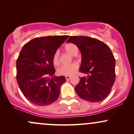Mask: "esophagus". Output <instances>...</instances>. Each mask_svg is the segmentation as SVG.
I'll return each mask as SVG.
<instances>
[{
  "instance_id": "1",
  "label": "esophagus",
  "mask_w": 134,
  "mask_h": 134,
  "mask_svg": "<svg viewBox=\"0 0 134 134\" xmlns=\"http://www.w3.org/2000/svg\"><path fill=\"white\" fill-rule=\"evenodd\" d=\"M70 77H71L70 76H65V79H66V80H69V79H70Z\"/></svg>"
}]
</instances>
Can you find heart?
<instances>
[{
	"label": "heart",
	"mask_w": 134,
	"mask_h": 134,
	"mask_svg": "<svg viewBox=\"0 0 134 134\" xmlns=\"http://www.w3.org/2000/svg\"><path fill=\"white\" fill-rule=\"evenodd\" d=\"M66 51L73 55L75 52L78 51L77 47L74 44H69L65 46ZM53 62L54 64H58L59 62V51H55L53 55ZM79 68V65L77 63H72V64H68V65H62L60 66L57 69V72L58 74L62 75L65 76H71L76 73Z\"/></svg>",
	"instance_id": "obj_1"
}]
</instances>
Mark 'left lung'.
<instances>
[{"label":"left lung","instance_id":"8db88e82","mask_svg":"<svg viewBox=\"0 0 134 134\" xmlns=\"http://www.w3.org/2000/svg\"><path fill=\"white\" fill-rule=\"evenodd\" d=\"M67 43L75 44L82 58L81 77L75 91L80 98L90 102H100L109 96L115 80V59L110 47L95 38L70 36Z\"/></svg>","mask_w":134,"mask_h":134}]
</instances>
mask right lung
I'll list each match as a JSON object with an SVG mask.
<instances>
[{
  "instance_id": "1",
  "label": "right lung",
  "mask_w": 134,
  "mask_h": 134,
  "mask_svg": "<svg viewBox=\"0 0 134 134\" xmlns=\"http://www.w3.org/2000/svg\"><path fill=\"white\" fill-rule=\"evenodd\" d=\"M69 37L36 38L24 44L20 52L16 61L17 82L24 97L35 105H49L59 97L66 79L54 76L53 55Z\"/></svg>"
}]
</instances>
